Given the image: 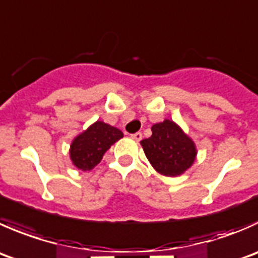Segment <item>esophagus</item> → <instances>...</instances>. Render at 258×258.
<instances>
[{"label":"esophagus","mask_w":258,"mask_h":258,"mask_svg":"<svg viewBox=\"0 0 258 258\" xmlns=\"http://www.w3.org/2000/svg\"><path fill=\"white\" fill-rule=\"evenodd\" d=\"M131 139L136 140V141H140V140L142 139V134H141V132H136V134H132Z\"/></svg>","instance_id":"1"}]
</instances>
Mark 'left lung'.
Here are the masks:
<instances>
[{
    "mask_svg": "<svg viewBox=\"0 0 258 258\" xmlns=\"http://www.w3.org/2000/svg\"><path fill=\"white\" fill-rule=\"evenodd\" d=\"M151 131V137L142 140L141 146L152 167L165 176L184 174L197 157L194 141L170 119L155 123Z\"/></svg>",
    "mask_w": 258,
    "mask_h": 258,
    "instance_id": "left-lung-1",
    "label": "left lung"
}]
</instances>
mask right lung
Listing matches in <instances>:
<instances>
[{"label":"right lung","mask_w":258,"mask_h":258,"mask_svg":"<svg viewBox=\"0 0 258 258\" xmlns=\"http://www.w3.org/2000/svg\"><path fill=\"white\" fill-rule=\"evenodd\" d=\"M123 137L122 131L102 121L94 122L86 131L73 140L71 145V160L74 166L89 171L101 162L107 150Z\"/></svg>","instance_id":"obj_1"}]
</instances>
